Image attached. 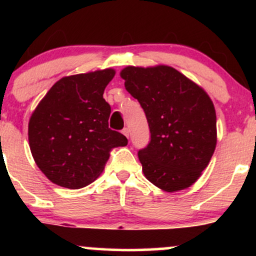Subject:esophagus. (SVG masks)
<instances>
[{"label":"esophagus","instance_id":"obj_1","mask_svg":"<svg viewBox=\"0 0 256 256\" xmlns=\"http://www.w3.org/2000/svg\"><path fill=\"white\" fill-rule=\"evenodd\" d=\"M122 134H125V136L126 137H128V134H130V130H128V128H122Z\"/></svg>","mask_w":256,"mask_h":256}]
</instances>
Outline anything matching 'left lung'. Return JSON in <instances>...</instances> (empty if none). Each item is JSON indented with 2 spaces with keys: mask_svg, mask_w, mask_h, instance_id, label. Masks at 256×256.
Returning a JSON list of instances; mask_svg holds the SVG:
<instances>
[{
  "mask_svg": "<svg viewBox=\"0 0 256 256\" xmlns=\"http://www.w3.org/2000/svg\"><path fill=\"white\" fill-rule=\"evenodd\" d=\"M144 110L150 142L138 152L146 178L167 192L189 188L210 164L216 146V116L207 92L170 66L120 72Z\"/></svg>",
  "mask_w": 256,
  "mask_h": 256,
  "instance_id": "left-lung-1",
  "label": "left lung"
}]
</instances>
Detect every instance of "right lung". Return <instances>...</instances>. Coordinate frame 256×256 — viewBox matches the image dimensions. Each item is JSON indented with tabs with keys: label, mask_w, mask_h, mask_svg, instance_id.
<instances>
[{
	"label": "right lung",
	"mask_w": 256,
	"mask_h": 256,
	"mask_svg": "<svg viewBox=\"0 0 256 256\" xmlns=\"http://www.w3.org/2000/svg\"><path fill=\"white\" fill-rule=\"evenodd\" d=\"M112 68L64 77L52 86L28 122V143L37 166L54 184L79 189L104 171L110 152L128 138L108 128L104 98Z\"/></svg>",
	"instance_id": "add662e5"
}]
</instances>
